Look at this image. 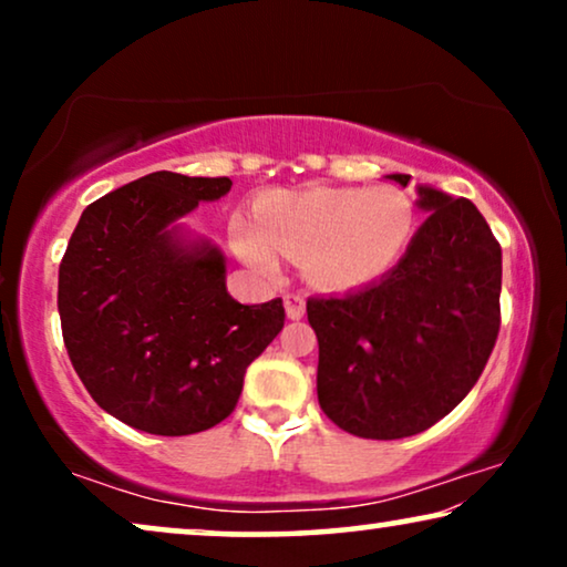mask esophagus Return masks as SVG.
Masks as SVG:
<instances>
[{
	"instance_id": "1",
	"label": "esophagus",
	"mask_w": 567,
	"mask_h": 567,
	"mask_svg": "<svg viewBox=\"0 0 567 567\" xmlns=\"http://www.w3.org/2000/svg\"><path fill=\"white\" fill-rule=\"evenodd\" d=\"M284 305H286V315H289V320H301V317H305V309H307L305 293L289 291L284 297Z\"/></svg>"
}]
</instances>
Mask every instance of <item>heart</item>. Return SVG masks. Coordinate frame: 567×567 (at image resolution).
<instances>
[{
	"label": "heart",
	"mask_w": 567,
	"mask_h": 567,
	"mask_svg": "<svg viewBox=\"0 0 567 567\" xmlns=\"http://www.w3.org/2000/svg\"><path fill=\"white\" fill-rule=\"evenodd\" d=\"M255 225L237 216L231 243L262 274H276L278 252L305 260L324 289L374 281L405 252L415 206L398 188H312L268 193L255 204Z\"/></svg>",
	"instance_id": "obj_1"
}]
</instances>
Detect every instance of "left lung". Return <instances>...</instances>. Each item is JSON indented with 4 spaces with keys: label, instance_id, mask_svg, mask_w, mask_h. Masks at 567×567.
<instances>
[{
    "label": "left lung",
    "instance_id": "1",
    "mask_svg": "<svg viewBox=\"0 0 567 567\" xmlns=\"http://www.w3.org/2000/svg\"><path fill=\"white\" fill-rule=\"evenodd\" d=\"M400 185L410 175H392ZM429 219L382 281L307 299L322 413L353 436H415L452 413L501 330V245L467 198L417 188Z\"/></svg>",
    "mask_w": 567,
    "mask_h": 567
}]
</instances>
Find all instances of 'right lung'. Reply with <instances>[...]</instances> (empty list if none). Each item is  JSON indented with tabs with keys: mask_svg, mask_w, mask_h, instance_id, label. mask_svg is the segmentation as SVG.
Returning a JSON list of instances; mask_svg holds the SVG:
<instances>
[{
	"mask_svg": "<svg viewBox=\"0 0 567 567\" xmlns=\"http://www.w3.org/2000/svg\"><path fill=\"white\" fill-rule=\"evenodd\" d=\"M229 177L144 175L82 212L59 266L61 336L105 413L154 436H188L231 415L245 371L284 328L281 299L239 305L224 258L169 229Z\"/></svg>",
	"mask_w": 567,
	"mask_h": 567,
	"instance_id": "1",
	"label": "right lung"
}]
</instances>
